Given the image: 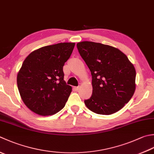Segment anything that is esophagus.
Instances as JSON below:
<instances>
[{
	"label": "esophagus",
	"instance_id": "esophagus-1",
	"mask_svg": "<svg viewBox=\"0 0 154 154\" xmlns=\"http://www.w3.org/2000/svg\"><path fill=\"white\" fill-rule=\"evenodd\" d=\"M74 88H75V90H77H77H79L80 89V86L79 85V86H77V87H75Z\"/></svg>",
	"mask_w": 154,
	"mask_h": 154
}]
</instances>
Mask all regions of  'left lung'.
<instances>
[{
  "instance_id": "obj_1",
  "label": "left lung",
  "mask_w": 154,
  "mask_h": 154,
  "mask_svg": "<svg viewBox=\"0 0 154 154\" xmlns=\"http://www.w3.org/2000/svg\"><path fill=\"white\" fill-rule=\"evenodd\" d=\"M92 75L91 97L84 101L89 109L111 115L124 107L135 90V69L117 48L91 41L77 44Z\"/></svg>"
}]
</instances>
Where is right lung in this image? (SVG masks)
<instances>
[{
  "label": "right lung",
  "instance_id": "add662e5",
  "mask_svg": "<svg viewBox=\"0 0 154 154\" xmlns=\"http://www.w3.org/2000/svg\"><path fill=\"white\" fill-rule=\"evenodd\" d=\"M75 43H61L32 51L17 75V86L26 106L38 115L51 116L65 107L72 88L63 80V67Z\"/></svg>",
  "mask_w": 154,
  "mask_h": 154
}]
</instances>
